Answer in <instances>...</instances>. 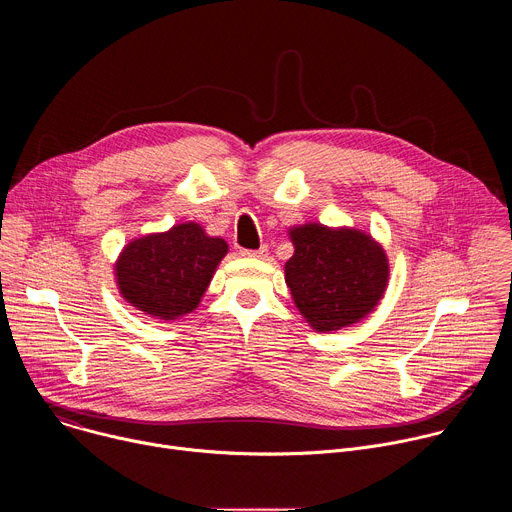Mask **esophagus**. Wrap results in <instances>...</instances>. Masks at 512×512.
Here are the masks:
<instances>
[{
    "instance_id": "34e87169",
    "label": "esophagus",
    "mask_w": 512,
    "mask_h": 512,
    "mask_svg": "<svg viewBox=\"0 0 512 512\" xmlns=\"http://www.w3.org/2000/svg\"><path fill=\"white\" fill-rule=\"evenodd\" d=\"M243 257H251V259H265L267 257V247H259L255 251H241Z\"/></svg>"
}]
</instances>
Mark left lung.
I'll return each mask as SVG.
<instances>
[{"label": "left lung", "mask_w": 512, "mask_h": 512, "mask_svg": "<svg viewBox=\"0 0 512 512\" xmlns=\"http://www.w3.org/2000/svg\"><path fill=\"white\" fill-rule=\"evenodd\" d=\"M294 255L285 283L316 332H334L367 318L389 285L385 249L364 231L306 223L291 227Z\"/></svg>", "instance_id": "obj_1"}]
</instances>
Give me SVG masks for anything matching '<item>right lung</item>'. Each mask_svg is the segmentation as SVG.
<instances>
[{"label": "right lung", "mask_w": 512, "mask_h": 512, "mask_svg": "<svg viewBox=\"0 0 512 512\" xmlns=\"http://www.w3.org/2000/svg\"><path fill=\"white\" fill-rule=\"evenodd\" d=\"M229 253L221 237H208L198 223H180L123 247L115 261L121 298L156 320H178L194 312L210 279Z\"/></svg>", "instance_id": "add662e5"}]
</instances>
